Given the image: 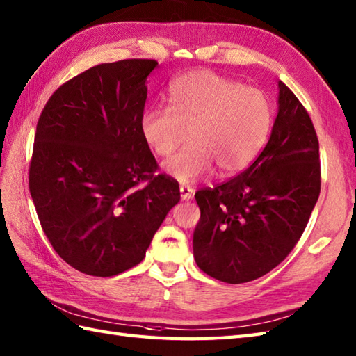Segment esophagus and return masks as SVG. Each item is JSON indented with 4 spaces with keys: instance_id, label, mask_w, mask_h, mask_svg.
Returning <instances> with one entry per match:
<instances>
[{
    "instance_id": "esophagus-1",
    "label": "esophagus",
    "mask_w": 356,
    "mask_h": 356,
    "mask_svg": "<svg viewBox=\"0 0 356 356\" xmlns=\"http://www.w3.org/2000/svg\"><path fill=\"white\" fill-rule=\"evenodd\" d=\"M179 193H181V200L188 201V200L193 198L195 191L191 186H179Z\"/></svg>"
}]
</instances>
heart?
<instances>
[{"instance_id":"b5f03b06","label":"heart","mask_w":356,"mask_h":356,"mask_svg":"<svg viewBox=\"0 0 356 356\" xmlns=\"http://www.w3.org/2000/svg\"><path fill=\"white\" fill-rule=\"evenodd\" d=\"M168 100L169 108H149L141 114L140 131L161 158L191 140L165 164V172L181 183H193L211 165L219 175L248 168L271 131L273 106L266 94L211 71L179 77Z\"/></svg>"}]
</instances>
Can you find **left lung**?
<instances>
[{
    "instance_id": "8db88e82",
    "label": "left lung",
    "mask_w": 356,
    "mask_h": 356,
    "mask_svg": "<svg viewBox=\"0 0 356 356\" xmlns=\"http://www.w3.org/2000/svg\"><path fill=\"white\" fill-rule=\"evenodd\" d=\"M318 151L309 114L279 82V113L264 151L239 175L195 193L201 218L193 256L201 271L238 285L286 259L318 200Z\"/></svg>"
}]
</instances>
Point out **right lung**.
Here are the masks:
<instances>
[{
    "mask_svg": "<svg viewBox=\"0 0 356 356\" xmlns=\"http://www.w3.org/2000/svg\"><path fill=\"white\" fill-rule=\"evenodd\" d=\"M156 65L92 67L62 83L39 115L30 195L54 251L83 274L111 277L138 265L179 201L140 131Z\"/></svg>",
    "mask_w": 356,
    "mask_h": 356,
    "instance_id": "obj_1",
    "label": "right lung"
}]
</instances>
